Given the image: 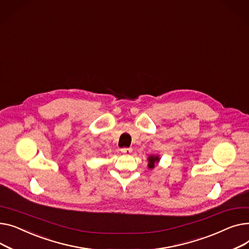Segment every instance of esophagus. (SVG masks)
I'll return each mask as SVG.
<instances>
[{
	"label": "esophagus",
	"instance_id": "esophagus-1",
	"mask_svg": "<svg viewBox=\"0 0 249 249\" xmlns=\"http://www.w3.org/2000/svg\"><path fill=\"white\" fill-rule=\"evenodd\" d=\"M121 152H122L123 154H125V155H129L131 152H133V150H131L130 148H123V149L121 150Z\"/></svg>",
	"mask_w": 249,
	"mask_h": 249
}]
</instances>
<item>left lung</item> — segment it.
I'll return each instance as SVG.
<instances>
[{"label":"left lung","instance_id":"left-lung-1","mask_svg":"<svg viewBox=\"0 0 249 249\" xmlns=\"http://www.w3.org/2000/svg\"><path fill=\"white\" fill-rule=\"evenodd\" d=\"M148 160H149V168L150 169H154L155 168V165L158 164L160 162V157L159 156H155V155H152L148 158Z\"/></svg>","mask_w":249,"mask_h":249}]
</instances>
